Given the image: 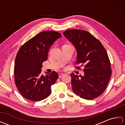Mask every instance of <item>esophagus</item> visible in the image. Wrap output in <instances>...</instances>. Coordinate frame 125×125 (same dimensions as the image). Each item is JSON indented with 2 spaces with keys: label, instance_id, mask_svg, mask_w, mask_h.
<instances>
[{
  "label": "esophagus",
  "instance_id": "obj_1",
  "mask_svg": "<svg viewBox=\"0 0 125 125\" xmlns=\"http://www.w3.org/2000/svg\"><path fill=\"white\" fill-rule=\"evenodd\" d=\"M63 75H64V73H59V77H62Z\"/></svg>",
  "mask_w": 125,
  "mask_h": 125
}]
</instances>
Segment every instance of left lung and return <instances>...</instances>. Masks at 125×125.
I'll use <instances>...</instances> for the list:
<instances>
[{
  "mask_svg": "<svg viewBox=\"0 0 125 125\" xmlns=\"http://www.w3.org/2000/svg\"><path fill=\"white\" fill-rule=\"evenodd\" d=\"M75 47L77 64L83 66L84 75L71 73L73 92L87 100L96 98L104 92L112 73L110 61L102 43L91 33L81 30H69L63 32Z\"/></svg>",
  "mask_w": 125,
  "mask_h": 125,
  "instance_id": "8db88e82",
  "label": "left lung"
}]
</instances>
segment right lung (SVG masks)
I'll list each match as a JSON object with an SVG mask.
<instances>
[{"label":"right lung","mask_w":125,"mask_h":125,"mask_svg":"<svg viewBox=\"0 0 125 125\" xmlns=\"http://www.w3.org/2000/svg\"><path fill=\"white\" fill-rule=\"evenodd\" d=\"M62 35L57 31H44L29 40L20 48L16 56L14 73L16 86L22 96L37 102L51 94V86L58 78L53 71L41 74L42 63L47 60L49 49Z\"/></svg>","instance_id":"add662e5"}]
</instances>
